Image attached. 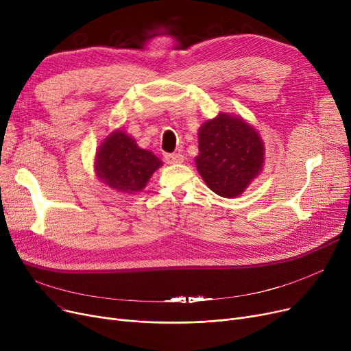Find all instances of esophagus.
Masks as SVG:
<instances>
[{"instance_id":"1","label":"esophagus","mask_w":351,"mask_h":351,"mask_svg":"<svg viewBox=\"0 0 351 351\" xmlns=\"http://www.w3.org/2000/svg\"><path fill=\"white\" fill-rule=\"evenodd\" d=\"M183 160H185V158H183V155H180V154H166L165 155V162L169 165H178V163H182Z\"/></svg>"}]
</instances>
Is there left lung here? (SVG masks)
Wrapping results in <instances>:
<instances>
[{
    "label": "left lung",
    "mask_w": 351,
    "mask_h": 351,
    "mask_svg": "<svg viewBox=\"0 0 351 351\" xmlns=\"http://www.w3.org/2000/svg\"><path fill=\"white\" fill-rule=\"evenodd\" d=\"M196 169L208 188L222 197L241 196L265 168V143L242 117L220 112L197 131Z\"/></svg>",
    "instance_id": "left-lung-1"
}]
</instances>
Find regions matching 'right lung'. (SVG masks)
<instances>
[{
	"label": "right lung",
	"instance_id": "obj_1",
	"mask_svg": "<svg viewBox=\"0 0 351 351\" xmlns=\"http://www.w3.org/2000/svg\"><path fill=\"white\" fill-rule=\"evenodd\" d=\"M162 160L151 151L142 149L123 129H115L98 146L94 171L98 180L122 195L142 192Z\"/></svg>",
	"mask_w": 351,
	"mask_h": 351
}]
</instances>
